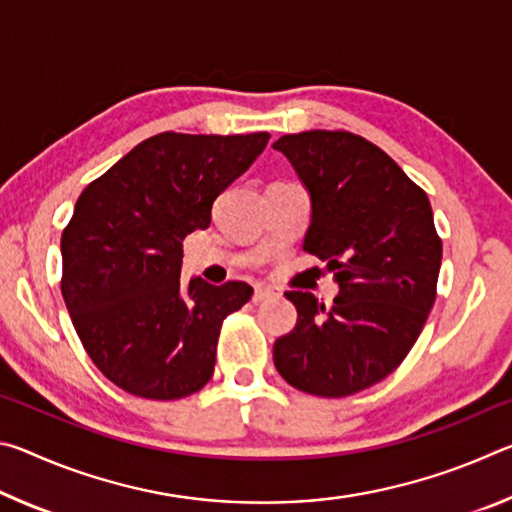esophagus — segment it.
I'll list each match as a JSON object with an SVG mask.
<instances>
[{
	"label": "esophagus",
	"mask_w": 512,
	"mask_h": 512,
	"mask_svg": "<svg viewBox=\"0 0 512 512\" xmlns=\"http://www.w3.org/2000/svg\"><path fill=\"white\" fill-rule=\"evenodd\" d=\"M275 296H280V293H277L275 289L266 287V284H255V289H253V302H264V300L275 298Z\"/></svg>",
	"instance_id": "34e87169"
}]
</instances>
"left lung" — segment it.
<instances>
[{"instance_id":"8db88e82","label":"left lung","mask_w":512,"mask_h":512,"mask_svg":"<svg viewBox=\"0 0 512 512\" xmlns=\"http://www.w3.org/2000/svg\"><path fill=\"white\" fill-rule=\"evenodd\" d=\"M311 198L302 248L327 264L339 296L325 307L287 291L298 309L273 361L293 388L348 397L400 366L436 300L443 241L431 203L393 158L361 135L307 131L273 144Z\"/></svg>"}]
</instances>
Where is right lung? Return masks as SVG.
Instances as JSON below:
<instances>
[{
	"label": "right lung",
	"mask_w": 512,
	"mask_h": 512,
	"mask_svg": "<svg viewBox=\"0 0 512 512\" xmlns=\"http://www.w3.org/2000/svg\"><path fill=\"white\" fill-rule=\"evenodd\" d=\"M268 133H160L83 189L60 239L65 305L103 375L146 400H180L214 375L223 320L253 287L180 282L183 239L264 151Z\"/></svg>",
	"instance_id": "add662e5"
}]
</instances>
